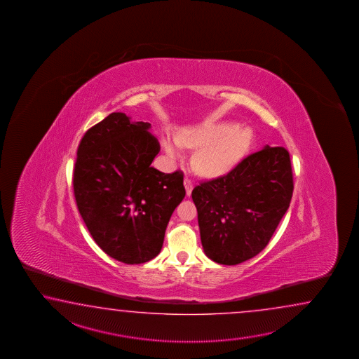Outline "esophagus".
Returning a JSON list of instances; mask_svg holds the SVG:
<instances>
[{
    "instance_id": "obj_1",
    "label": "esophagus",
    "mask_w": 359,
    "mask_h": 359,
    "mask_svg": "<svg viewBox=\"0 0 359 359\" xmlns=\"http://www.w3.org/2000/svg\"><path fill=\"white\" fill-rule=\"evenodd\" d=\"M183 183H184V189H186L187 196H190L192 189H194V182L191 181L190 178H184Z\"/></svg>"
}]
</instances>
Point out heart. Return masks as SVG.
<instances>
[{
  "label": "heart",
  "instance_id": "heart-1",
  "mask_svg": "<svg viewBox=\"0 0 359 359\" xmlns=\"http://www.w3.org/2000/svg\"><path fill=\"white\" fill-rule=\"evenodd\" d=\"M252 133L249 128L231 124H213L183 130L176 141L165 138L164 147L172 158L181 156V146L198 149L194 165L200 175L218 176L232 168L248 151Z\"/></svg>",
  "mask_w": 359,
  "mask_h": 359
}]
</instances>
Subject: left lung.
I'll list each match as a JSON object with an SVG mask.
<instances>
[{"label": "left lung", "mask_w": 359, "mask_h": 359, "mask_svg": "<svg viewBox=\"0 0 359 359\" xmlns=\"http://www.w3.org/2000/svg\"><path fill=\"white\" fill-rule=\"evenodd\" d=\"M294 191L290 154L266 146L245 156L227 175L192 190L201 244L215 263L235 266L267 246Z\"/></svg>", "instance_id": "1"}]
</instances>
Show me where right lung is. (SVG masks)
<instances>
[{
	"mask_svg": "<svg viewBox=\"0 0 359 359\" xmlns=\"http://www.w3.org/2000/svg\"><path fill=\"white\" fill-rule=\"evenodd\" d=\"M149 128L124 113L107 115L84 133L73 170L76 206L92 238L126 264L161 252L170 215L186 195L182 170L151 167L161 145Z\"/></svg>",
	"mask_w": 359,
	"mask_h": 359,
	"instance_id": "right-lung-1",
	"label": "right lung"
}]
</instances>
